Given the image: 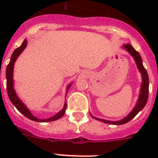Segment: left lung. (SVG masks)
<instances>
[{
    "label": "left lung",
    "instance_id": "1",
    "mask_svg": "<svg viewBox=\"0 0 158 158\" xmlns=\"http://www.w3.org/2000/svg\"><path fill=\"white\" fill-rule=\"evenodd\" d=\"M123 47L131 54V56L133 57V58L135 61V63H136L137 67H138L139 72H140L141 74H142V85H141L140 93H139L138 101H137L136 104H135L133 110H132L125 118H123V119L118 121H110L106 120V119H103V118H96V117L93 116L91 113H90V115H91L93 118L96 119V120L101 121V122L105 123L113 124V125H122V124L127 123V122L131 121V119L139 112V111H142V110L143 109V107L146 106V103H147L148 96H149V77H148L147 71L145 69V67L143 66L142 57H141L140 54H139L138 51H135V49H134V47H132L131 44H125V45H123Z\"/></svg>",
    "mask_w": 158,
    "mask_h": 158
}]
</instances>
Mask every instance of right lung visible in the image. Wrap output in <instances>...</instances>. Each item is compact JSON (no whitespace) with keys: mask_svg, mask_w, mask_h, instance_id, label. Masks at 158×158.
Here are the masks:
<instances>
[{"mask_svg":"<svg viewBox=\"0 0 158 158\" xmlns=\"http://www.w3.org/2000/svg\"><path fill=\"white\" fill-rule=\"evenodd\" d=\"M27 40H23L22 45L19 47L16 48L15 51L12 53V56L10 58V62L8 63V65H7L6 69V85H7V92H8V96L9 97V100H11V102L12 103L15 107H16V109L19 111L20 113H22L25 117L28 118L29 119L33 121H35V122H40V123H46V122H51V121H55L58 118H60L61 117H62L65 114V109H66L67 104L66 102H65L64 104V107L59 112H58L55 115H54L53 117H51L49 118H45V119H41V118H38L35 116L32 115L31 112L29 111V109L27 108L25 104H23L21 100H19V98L18 97V96L16 95V91L14 89V80H13V69H14V64L16 62V59H17L18 57L19 56V54H21L23 51L26 47H27ZM72 84H69V85L67 86V90L66 93L69 90V87L71 86Z\"/></svg>","mask_w":158,"mask_h":158,"instance_id":"right-lung-1","label":"right lung"}]
</instances>
